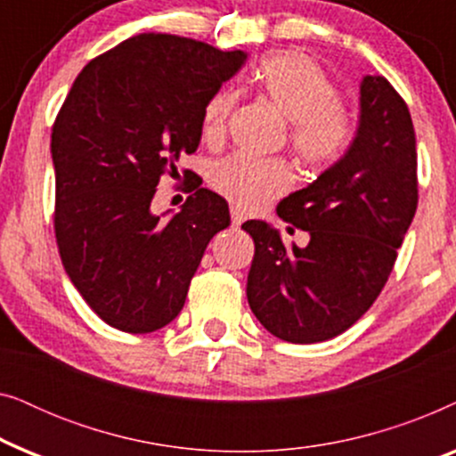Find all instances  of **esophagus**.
I'll return each mask as SVG.
<instances>
[{"instance_id":"esophagus-1","label":"esophagus","mask_w":456,"mask_h":456,"mask_svg":"<svg viewBox=\"0 0 456 456\" xmlns=\"http://www.w3.org/2000/svg\"><path fill=\"white\" fill-rule=\"evenodd\" d=\"M230 217H232V226H236V228H239L240 224L245 222V214H242L239 208H234V205L230 208Z\"/></svg>"}]
</instances>
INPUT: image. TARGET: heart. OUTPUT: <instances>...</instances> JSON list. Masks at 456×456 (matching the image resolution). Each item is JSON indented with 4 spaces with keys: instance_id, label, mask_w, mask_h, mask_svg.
<instances>
[{
    "instance_id": "b5f03b06",
    "label": "heart",
    "mask_w": 456,
    "mask_h": 456,
    "mask_svg": "<svg viewBox=\"0 0 456 456\" xmlns=\"http://www.w3.org/2000/svg\"><path fill=\"white\" fill-rule=\"evenodd\" d=\"M253 80L284 120L289 145L297 158L323 170L334 166L354 136L351 111L338 102V91L309 55L276 52L253 70ZM236 103L232 89H217L201 110V133L208 142H220ZM292 170L282 159H257L245 153L228 155L209 170L214 189L242 209H261L292 186Z\"/></svg>"
}]
</instances>
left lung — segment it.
Wrapping results in <instances>:
<instances>
[{"label": "left lung", "mask_w": 456, "mask_h": 456, "mask_svg": "<svg viewBox=\"0 0 456 456\" xmlns=\"http://www.w3.org/2000/svg\"><path fill=\"white\" fill-rule=\"evenodd\" d=\"M359 102L348 151L314 184L278 203L284 222L309 232L307 247H286L261 220L242 224L255 242L248 305L267 332L292 345L334 338L371 307L417 209L407 103L384 77H365Z\"/></svg>", "instance_id": "left-lung-1"}]
</instances>
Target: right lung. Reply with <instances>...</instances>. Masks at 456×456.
<instances>
[{
	"label": "right lung",
	"instance_id": "1",
	"mask_svg": "<svg viewBox=\"0 0 456 456\" xmlns=\"http://www.w3.org/2000/svg\"><path fill=\"white\" fill-rule=\"evenodd\" d=\"M247 53L186 37L142 33L91 60L52 130L53 228L60 257L111 328L147 334L184 307L209 240L230 226L226 199L186 178L167 220L151 211L159 178L201 141V110ZM189 170L184 172V176Z\"/></svg>",
	"mask_w": 456,
	"mask_h": 456
}]
</instances>
